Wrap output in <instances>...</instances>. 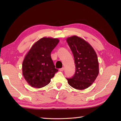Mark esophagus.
Here are the masks:
<instances>
[{"label": "esophagus", "mask_w": 121, "mask_h": 121, "mask_svg": "<svg viewBox=\"0 0 121 121\" xmlns=\"http://www.w3.org/2000/svg\"><path fill=\"white\" fill-rule=\"evenodd\" d=\"M64 70H65V68H62L60 69V71H63Z\"/></svg>", "instance_id": "esophagus-1"}]
</instances>
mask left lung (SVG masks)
Here are the masks:
<instances>
[{
	"label": "left lung",
	"instance_id": "obj_1",
	"mask_svg": "<svg viewBox=\"0 0 121 121\" xmlns=\"http://www.w3.org/2000/svg\"><path fill=\"white\" fill-rule=\"evenodd\" d=\"M73 53L76 71L68 83L78 90L86 89L91 86L99 74V63L94 48L83 38L73 36L66 39Z\"/></svg>",
	"mask_w": 121,
	"mask_h": 121
}]
</instances>
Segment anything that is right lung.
<instances>
[{"instance_id": "add662e5", "label": "right lung", "mask_w": 121, "mask_h": 121, "mask_svg": "<svg viewBox=\"0 0 121 121\" xmlns=\"http://www.w3.org/2000/svg\"><path fill=\"white\" fill-rule=\"evenodd\" d=\"M58 38L43 37L32 46L22 63V74L30 86L42 88L50 82L58 71L51 58V52L58 45Z\"/></svg>"}]
</instances>
